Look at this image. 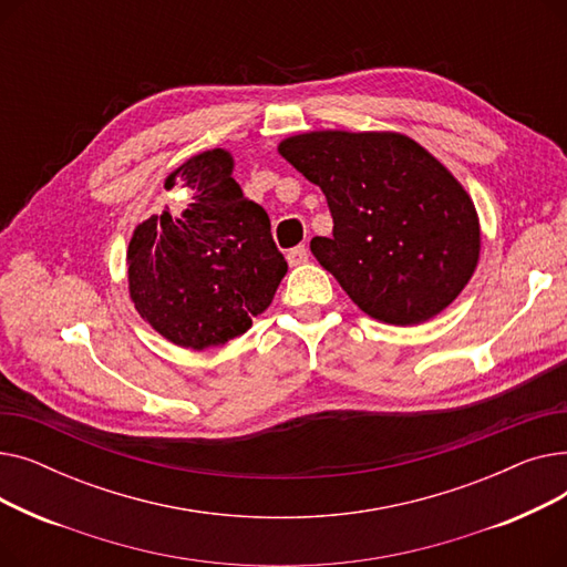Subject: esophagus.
I'll return each instance as SVG.
<instances>
[{"mask_svg": "<svg viewBox=\"0 0 567 567\" xmlns=\"http://www.w3.org/2000/svg\"><path fill=\"white\" fill-rule=\"evenodd\" d=\"M287 261L289 266H299V264H306L308 261V248L306 246H296L287 252Z\"/></svg>", "mask_w": 567, "mask_h": 567, "instance_id": "obj_1", "label": "esophagus"}]
</instances>
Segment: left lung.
Wrapping results in <instances>:
<instances>
[{"label":"left lung","mask_w":567,"mask_h":567,"mask_svg":"<svg viewBox=\"0 0 567 567\" xmlns=\"http://www.w3.org/2000/svg\"><path fill=\"white\" fill-rule=\"evenodd\" d=\"M278 152L326 195L333 236H315L310 250L363 312L411 326L457 299L478 264V216L419 142L321 131L293 135Z\"/></svg>","instance_id":"obj_1"}]
</instances>
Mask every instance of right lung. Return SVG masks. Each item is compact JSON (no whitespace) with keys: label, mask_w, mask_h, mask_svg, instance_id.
Here are the masks:
<instances>
[{"label":"right lung","mask_w":567,"mask_h":567,"mask_svg":"<svg viewBox=\"0 0 567 567\" xmlns=\"http://www.w3.org/2000/svg\"><path fill=\"white\" fill-rule=\"evenodd\" d=\"M231 156L212 148L169 174L190 204L137 225L128 246L135 310L169 342L218 347L244 336L271 306L287 261L264 208L231 178Z\"/></svg>","instance_id":"add662e5"}]
</instances>
